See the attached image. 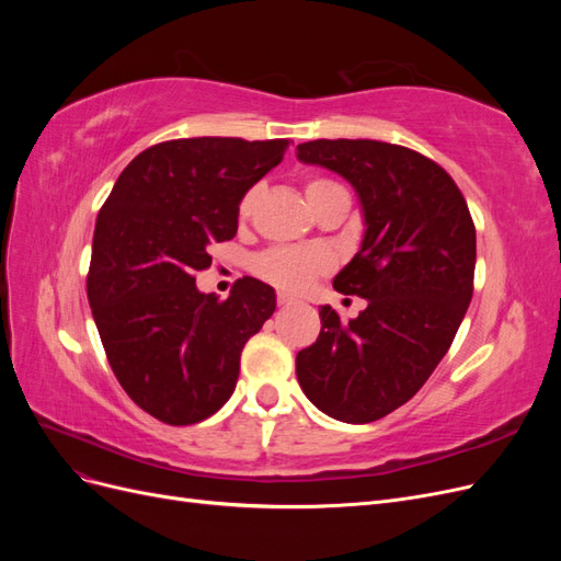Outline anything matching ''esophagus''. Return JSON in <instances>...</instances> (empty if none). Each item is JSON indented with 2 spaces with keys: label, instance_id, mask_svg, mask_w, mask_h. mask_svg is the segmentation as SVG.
I'll use <instances>...</instances> for the list:
<instances>
[{
  "label": "esophagus",
  "instance_id": "obj_1",
  "mask_svg": "<svg viewBox=\"0 0 561 561\" xmlns=\"http://www.w3.org/2000/svg\"><path fill=\"white\" fill-rule=\"evenodd\" d=\"M290 304H295V299H293V297H287V295H278V307H290Z\"/></svg>",
  "mask_w": 561,
  "mask_h": 561
}]
</instances>
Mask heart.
Instances as JSON below:
<instances>
[{"label": "heart", "mask_w": 561, "mask_h": 561, "mask_svg": "<svg viewBox=\"0 0 561 561\" xmlns=\"http://www.w3.org/2000/svg\"><path fill=\"white\" fill-rule=\"evenodd\" d=\"M260 186H250V190L239 201V217L248 219L257 206ZM307 198L311 208L318 213L330 201L348 198L342 184H336L328 178H311L307 182ZM332 268L330 252L322 248H295V245H274L252 260V271L262 280L276 285L278 290L285 293H301L322 274Z\"/></svg>", "instance_id": "obj_1"}]
</instances>
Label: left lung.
Listing matches in <instances>:
<instances>
[{
    "mask_svg": "<svg viewBox=\"0 0 561 561\" xmlns=\"http://www.w3.org/2000/svg\"><path fill=\"white\" fill-rule=\"evenodd\" d=\"M297 159L353 184L365 217L334 290L367 299L342 322L320 307L316 344L297 353L299 386L344 423L377 421L428 381L472 299L474 225L468 203L428 157L379 140H311Z\"/></svg>",
    "mask_w": 561,
    "mask_h": 561,
    "instance_id": "left-lung-1",
    "label": "left lung"
}]
</instances>
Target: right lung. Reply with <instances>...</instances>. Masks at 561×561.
<instances>
[{
    "label": "right lung",
    "mask_w": 561,
    "mask_h": 561,
    "mask_svg": "<svg viewBox=\"0 0 561 561\" xmlns=\"http://www.w3.org/2000/svg\"><path fill=\"white\" fill-rule=\"evenodd\" d=\"M290 140L182 138L145 149L98 213L87 278L93 320L128 398L171 426L213 416L241 351L276 311L274 287L241 278L219 301L196 287L213 243L239 229V201Z\"/></svg>",
    "instance_id": "obj_1"
}]
</instances>
